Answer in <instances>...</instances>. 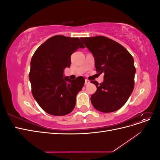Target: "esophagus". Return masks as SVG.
<instances>
[{"mask_svg":"<svg viewBox=\"0 0 160 160\" xmlns=\"http://www.w3.org/2000/svg\"><path fill=\"white\" fill-rule=\"evenodd\" d=\"M89 83H90V81L88 79H85V85H88Z\"/></svg>","mask_w":160,"mask_h":160,"instance_id":"esophagus-1","label":"esophagus"}]
</instances>
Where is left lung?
Masks as SVG:
<instances>
[{
  "instance_id": "1",
  "label": "left lung",
  "mask_w": 160,
  "mask_h": 160,
  "mask_svg": "<svg viewBox=\"0 0 160 160\" xmlns=\"http://www.w3.org/2000/svg\"><path fill=\"white\" fill-rule=\"evenodd\" d=\"M95 59L96 71L104 72V81L98 83L91 96L95 109L103 113L113 112L127 102L134 88L135 67L133 58L124 47L103 36L81 38Z\"/></svg>"
}]
</instances>
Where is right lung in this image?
I'll use <instances>...</instances> for the list:
<instances>
[{
  "label": "right lung",
  "mask_w": 160,
  "mask_h": 160,
  "mask_svg": "<svg viewBox=\"0 0 160 160\" xmlns=\"http://www.w3.org/2000/svg\"><path fill=\"white\" fill-rule=\"evenodd\" d=\"M85 48L77 37L53 36L38 48L31 61L29 79L34 98L47 113L62 116L73 110L77 93L85 79L63 77V71L71 65V55Z\"/></svg>",
  "instance_id": "1"
}]
</instances>
